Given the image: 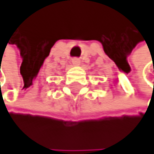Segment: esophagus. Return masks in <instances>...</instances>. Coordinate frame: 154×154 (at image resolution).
Returning a JSON list of instances; mask_svg holds the SVG:
<instances>
[{
	"label": "esophagus",
	"instance_id": "esophagus-1",
	"mask_svg": "<svg viewBox=\"0 0 154 154\" xmlns=\"http://www.w3.org/2000/svg\"><path fill=\"white\" fill-rule=\"evenodd\" d=\"M72 63H74V64H78V63H79V60H77V59H73V60H72Z\"/></svg>",
	"mask_w": 154,
	"mask_h": 154
}]
</instances>
